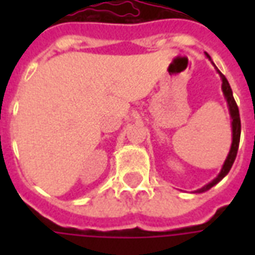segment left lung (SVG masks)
I'll list each match as a JSON object with an SVG mask.
<instances>
[{
    "label": "left lung",
    "instance_id": "obj_1",
    "mask_svg": "<svg viewBox=\"0 0 255 255\" xmlns=\"http://www.w3.org/2000/svg\"><path fill=\"white\" fill-rule=\"evenodd\" d=\"M205 56H206V57L210 60V63L214 65V63L212 61V58H210V56H209L208 53H205ZM214 68H216V71H217V73L220 75L221 82H223V83H221V90H223V94H224L227 105H228V111H230L231 128H232V143H231L230 153L227 155V158H225L224 164L221 166V171H220V173L217 175V177H214L212 182L208 183V184H205L202 188L197 190L195 192H198V194L210 190V188L213 187V186H216L219 182H221V180L228 175V172H230V169L232 168V165H234L236 154H238V147H239V140H241V116H239V109H238V105H236L235 100H234V95H232V90H231V86L230 83H228L227 78H225L223 73L220 72L216 65H214Z\"/></svg>",
    "mask_w": 255,
    "mask_h": 255
}]
</instances>
